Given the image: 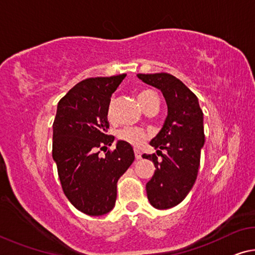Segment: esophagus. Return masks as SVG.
Listing matches in <instances>:
<instances>
[{
    "mask_svg": "<svg viewBox=\"0 0 255 255\" xmlns=\"http://www.w3.org/2000/svg\"><path fill=\"white\" fill-rule=\"evenodd\" d=\"M135 157L136 160L142 159V153H140V151H138V149H135Z\"/></svg>",
    "mask_w": 255,
    "mask_h": 255,
    "instance_id": "esophagus-1",
    "label": "esophagus"
}]
</instances>
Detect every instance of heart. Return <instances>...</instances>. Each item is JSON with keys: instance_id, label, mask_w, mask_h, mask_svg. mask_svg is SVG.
I'll use <instances>...</instances> for the list:
<instances>
[{"instance_id": "b5f03b06", "label": "heart", "mask_w": 255, "mask_h": 255, "mask_svg": "<svg viewBox=\"0 0 255 255\" xmlns=\"http://www.w3.org/2000/svg\"><path fill=\"white\" fill-rule=\"evenodd\" d=\"M153 95H154V93H153L152 91H142L138 93V95H137V100H138V102L140 106H142V108L145 107V104H146L148 99ZM108 118L109 119L112 118V108L111 107L109 108ZM118 137H119V139L124 140V142L130 144L135 147H138L145 142V140L147 139L148 132L145 131L144 129L138 128V127H128V128H124V129H121V130H119Z\"/></svg>"}]
</instances>
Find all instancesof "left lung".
Instances as JSON below:
<instances>
[{
    "mask_svg": "<svg viewBox=\"0 0 255 255\" xmlns=\"http://www.w3.org/2000/svg\"><path fill=\"white\" fill-rule=\"evenodd\" d=\"M145 84L162 92L168 107L163 127L149 145L161 155L143 154L154 163L155 171L146 184L147 199L159 210L178 205L191 191L199 172L204 145L203 112L196 95L175 76L167 72L138 74ZM161 149L167 153L162 155Z\"/></svg>",
    "mask_w": 255,
    "mask_h": 255,
    "instance_id": "left-lung-1",
    "label": "left lung"
}]
</instances>
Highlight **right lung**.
<instances>
[{"label":"right lung","mask_w":255,"mask_h":255,"mask_svg":"<svg viewBox=\"0 0 255 255\" xmlns=\"http://www.w3.org/2000/svg\"><path fill=\"white\" fill-rule=\"evenodd\" d=\"M126 74L87 78L59 101L53 123L52 156L64 195L88 216H102L116 204L117 183L134 162L131 145L108 135L111 95ZM106 155L101 157L99 151Z\"/></svg>","instance_id":"1"}]
</instances>
